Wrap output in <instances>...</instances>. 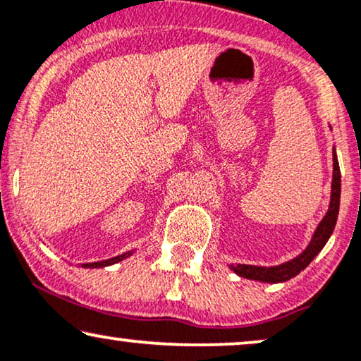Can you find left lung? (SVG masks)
<instances>
[{
  "label": "left lung",
  "instance_id": "1",
  "mask_svg": "<svg viewBox=\"0 0 361 361\" xmlns=\"http://www.w3.org/2000/svg\"><path fill=\"white\" fill-rule=\"evenodd\" d=\"M332 130V128H330ZM334 156V172H332V190H330V204L327 214L320 220L317 228L314 230L312 238H310L309 245L305 246L302 253H299L295 258L281 263L278 266H253V264H228V268L238 274L240 278L259 281V283H269L278 284L286 283V281L293 279L298 276L300 271H304L310 264L315 256H317L322 248L327 243L330 235L334 233L335 224H337L338 209H340V167L335 147L332 151Z\"/></svg>",
  "mask_w": 361,
  "mask_h": 361
}]
</instances>
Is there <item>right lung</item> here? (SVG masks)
Listing matches in <instances>:
<instances>
[{"label":"right lung","mask_w":361,"mask_h":361,"mask_svg":"<svg viewBox=\"0 0 361 361\" xmlns=\"http://www.w3.org/2000/svg\"><path fill=\"white\" fill-rule=\"evenodd\" d=\"M133 255V250L128 251V253H123V255H118L115 258H110V259H103V261H97V263H83L82 268H105V266H111V264H116L120 263V261L126 259L128 256Z\"/></svg>","instance_id":"1"}]
</instances>
